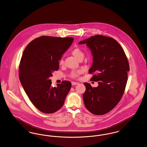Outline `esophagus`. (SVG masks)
Returning a JSON list of instances; mask_svg holds the SVG:
<instances>
[{"label": "esophagus", "mask_w": 147, "mask_h": 147, "mask_svg": "<svg viewBox=\"0 0 147 147\" xmlns=\"http://www.w3.org/2000/svg\"><path fill=\"white\" fill-rule=\"evenodd\" d=\"M71 84L72 85H78V84H79V83H78V82H71Z\"/></svg>", "instance_id": "obj_1"}]
</instances>
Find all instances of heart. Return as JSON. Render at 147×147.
Instances as JSON below:
<instances>
[{"label": "heart", "mask_w": 147, "mask_h": 147, "mask_svg": "<svg viewBox=\"0 0 147 147\" xmlns=\"http://www.w3.org/2000/svg\"><path fill=\"white\" fill-rule=\"evenodd\" d=\"M72 54L78 60H79L81 58H83L84 57V53L79 48H75L72 51ZM59 64H63V58H61L59 60ZM82 72V70H77V71H74L71 72V76L72 78H77L79 76V75Z\"/></svg>", "instance_id": "heart-1"}]
</instances>
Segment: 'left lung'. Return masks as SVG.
<instances>
[{
    "mask_svg": "<svg viewBox=\"0 0 147 147\" xmlns=\"http://www.w3.org/2000/svg\"><path fill=\"white\" fill-rule=\"evenodd\" d=\"M79 44L90 49L93 63L89 73L94 74L92 81H98L96 88L84 83V104L92 114L104 115L115 107L123 94L129 71L127 58L119 43L109 37L96 35Z\"/></svg>",
    "mask_w": 147,
    "mask_h": 147,
    "instance_id": "obj_1",
    "label": "left lung"
}]
</instances>
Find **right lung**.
<instances>
[{"label": "right lung", "instance_id": "obj_1", "mask_svg": "<svg viewBox=\"0 0 147 147\" xmlns=\"http://www.w3.org/2000/svg\"><path fill=\"white\" fill-rule=\"evenodd\" d=\"M74 41L72 37L41 36L25 47L19 66L21 85L32 104L46 114L56 112L63 106L71 83L63 81L51 86L53 72L59 69V61Z\"/></svg>", "mask_w": 147, "mask_h": 147}]
</instances>
